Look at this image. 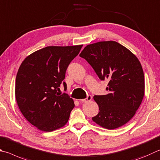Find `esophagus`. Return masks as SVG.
<instances>
[{"mask_svg": "<svg viewBox=\"0 0 160 160\" xmlns=\"http://www.w3.org/2000/svg\"><path fill=\"white\" fill-rule=\"evenodd\" d=\"M92 96H91V95H88V97H87V98H84V99H81L80 101H82V102H88V101H91V100H92Z\"/></svg>", "mask_w": 160, "mask_h": 160, "instance_id": "obj_1", "label": "esophagus"}]
</instances>
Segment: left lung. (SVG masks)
<instances>
[{
  "mask_svg": "<svg viewBox=\"0 0 160 160\" xmlns=\"http://www.w3.org/2000/svg\"><path fill=\"white\" fill-rule=\"evenodd\" d=\"M80 57L91 65L100 80L109 81L108 94L94 97L99 110L92 120L108 129H117L128 122L144 96V73L138 58L115 41L87 45Z\"/></svg>",
  "mask_w": 160,
  "mask_h": 160,
  "instance_id": "8db88e82",
  "label": "left lung"
}]
</instances>
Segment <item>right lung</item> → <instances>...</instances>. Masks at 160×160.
Here are the masks:
<instances>
[{
	"label": "right lung",
	"mask_w": 160,
	"mask_h": 160,
	"mask_svg": "<svg viewBox=\"0 0 160 160\" xmlns=\"http://www.w3.org/2000/svg\"><path fill=\"white\" fill-rule=\"evenodd\" d=\"M82 45L48 46L26 58L17 72L15 97L24 118L39 130L52 132L67 123L75 104L59 92L71 61Z\"/></svg>",
	"instance_id": "1"
}]
</instances>
